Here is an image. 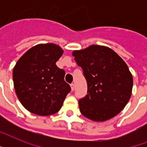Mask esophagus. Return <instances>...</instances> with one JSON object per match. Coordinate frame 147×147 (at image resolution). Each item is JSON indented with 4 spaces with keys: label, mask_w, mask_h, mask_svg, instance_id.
Segmentation results:
<instances>
[{
    "label": "esophagus",
    "mask_w": 147,
    "mask_h": 147,
    "mask_svg": "<svg viewBox=\"0 0 147 147\" xmlns=\"http://www.w3.org/2000/svg\"><path fill=\"white\" fill-rule=\"evenodd\" d=\"M71 91H74V89H75V85H74L73 83H72V84H71Z\"/></svg>",
    "instance_id": "esophagus-1"
}]
</instances>
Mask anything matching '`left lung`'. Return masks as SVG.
<instances>
[{"label": "left lung", "instance_id": "1", "mask_svg": "<svg viewBox=\"0 0 147 147\" xmlns=\"http://www.w3.org/2000/svg\"><path fill=\"white\" fill-rule=\"evenodd\" d=\"M87 81L88 94L78 100L83 116L94 121L114 117L130 100L133 77L125 62L109 47L92 45L72 53Z\"/></svg>", "mask_w": 147, "mask_h": 147}]
</instances>
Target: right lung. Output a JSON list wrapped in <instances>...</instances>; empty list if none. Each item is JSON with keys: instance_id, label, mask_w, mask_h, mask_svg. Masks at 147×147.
<instances>
[{"instance_id": "obj_1", "label": "right lung", "mask_w": 147, "mask_h": 147, "mask_svg": "<svg viewBox=\"0 0 147 147\" xmlns=\"http://www.w3.org/2000/svg\"><path fill=\"white\" fill-rule=\"evenodd\" d=\"M63 50L54 43L39 44L24 53L15 65L13 80L17 96L31 113L47 116L62 107L71 91L65 71L55 65Z\"/></svg>"}]
</instances>
